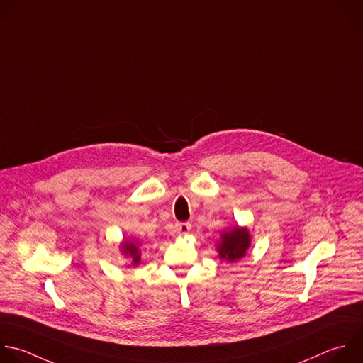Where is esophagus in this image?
<instances>
[{
  "mask_svg": "<svg viewBox=\"0 0 363 363\" xmlns=\"http://www.w3.org/2000/svg\"><path fill=\"white\" fill-rule=\"evenodd\" d=\"M191 223L188 222H181V223H177V232L181 233V235H188L191 232Z\"/></svg>",
  "mask_w": 363,
  "mask_h": 363,
  "instance_id": "obj_1",
  "label": "esophagus"
}]
</instances>
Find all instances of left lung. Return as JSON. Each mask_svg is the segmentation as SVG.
<instances>
[{"mask_svg":"<svg viewBox=\"0 0 363 363\" xmlns=\"http://www.w3.org/2000/svg\"><path fill=\"white\" fill-rule=\"evenodd\" d=\"M251 242L252 238L248 226H232L220 232V239L216 244L218 257L226 262H236L247 255Z\"/></svg>","mask_w":363,"mask_h":363,"instance_id":"8db88e82","label":"left lung"}]
</instances>
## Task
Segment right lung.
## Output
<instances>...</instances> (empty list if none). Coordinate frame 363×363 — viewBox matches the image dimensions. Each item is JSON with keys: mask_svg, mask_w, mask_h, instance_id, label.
Here are the masks:
<instances>
[{"mask_svg": "<svg viewBox=\"0 0 363 363\" xmlns=\"http://www.w3.org/2000/svg\"><path fill=\"white\" fill-rule=\"evenodd\" d=\"M141 240L140 239H135V238H124L123 242L119 244V252L123 254L125 258L131 259V264L133 267H138L140 262H141V252H140V248H141Z\"/></svg>", "mask_w": 363, "mask_h": 363, "instance_id": "right-lung-1", "label": "right lung"}]
</instances>
